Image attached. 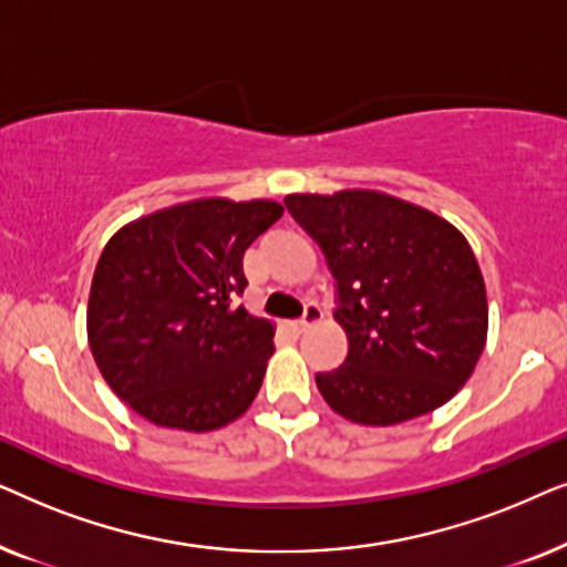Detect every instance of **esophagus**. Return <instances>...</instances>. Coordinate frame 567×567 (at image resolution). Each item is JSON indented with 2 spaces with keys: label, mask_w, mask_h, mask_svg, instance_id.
<instances>
[{
  "label": "esophagus",
  "mask_w": 567,
  "mask_h": 567,
  "mask_svg": "<svg viewBox=\"0 0 567 567\" xmlns=\"http://www.w3.org/2000/svg\"><path fill=\"white\" fill-rule=\"evenodd\" d=\"M320 320H322V309L317 307V305H307V309H305V317H301V320L293 322V328H297V330L301 332V330H307L309 324H315V322H320Z\"/></svg>",
  "instance_id": "obj_1"
}]
</instances>
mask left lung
I'll return each mask as SVG.
<instances>
[{"mask_svg":"<svg viewBox=\"0 0 567 567\" xmlns=\"http://www.w3.org/2000/svg\"><path fill=\"white\" fill-rule=\"evenodd\" d=\"M284 200L338 281L348 355L317 374L324 402L351 423L398 425L452 400L487 340L483 270L462 231L382 190Z\"/></svg>","mask_w":567,"mask_h":567,"instance_id":"left-lung-1","label":"left lung"}]
</instances>
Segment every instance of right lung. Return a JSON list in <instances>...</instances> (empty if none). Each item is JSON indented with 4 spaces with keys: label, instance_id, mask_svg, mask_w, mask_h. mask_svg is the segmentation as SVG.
Masks as SVG:
<instances>
[{
    "label": "right lung",
    "instance_id": "add662e5",
    "mask_svg": "<svg viewBox=\"0 0 567 567\" xmlns=\"http://www.w3.org/2000/svg\"><path fill=\"white\" fill-rule=\"evenodd\" d=\"M276 200L193 198L123 224L100 255L87 340L107 386L154 425L216 431L258 398L276 324L235 307Z\"/></svg>",
    "mask_w": 567,
    "mask_h": 567
}]
</instances>
